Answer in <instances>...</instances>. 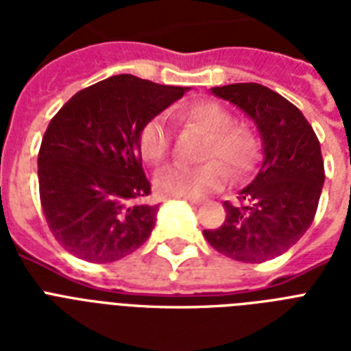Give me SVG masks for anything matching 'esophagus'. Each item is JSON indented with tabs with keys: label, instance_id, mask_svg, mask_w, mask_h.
Masks as SVG:
<instances>
[{
	"label": "esophagus",
	"instance_id": "1",
	"mask_svg": "<svg viewBox=\"0 0 351 351\" xmlns=\"http://www.w3.org/2000/svg\"><path fill=\"white\" fill-rule=\"evenodd\" d=\"M182 200H186V202H189L191 206H200V200H198V198H182Z\"/></svg>",
	"mask_w": 351,
	"mask_h": 351
}]
</instances>
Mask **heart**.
I'll list each match as a JSON object with an SVG mask.
<instances>
[{
  "label": "heart",
  "mask_w": 351,
  "mask_h": 351,
  "mask_svg": "<svg viewBox=\"0 0 351 351\" xmlns=\"http://www.w3.org/2000/svg\"><path fill=\"white\" fill-rule=\"evenodd\" d=\"M182 118L202 129L206 134L202 158L206 164L197 167L175 165L154 178V187L164 197L198 198L204 193L217 191L231 175H245L258 158V138L251 129L234 125V117L217 101L193 104L182 111ZM169 123L165 117L151 118L138 134V151L147 164H162L171 151Z\"/></svg>",
  "instance_id": "b5f03b06"
}]
</instances>
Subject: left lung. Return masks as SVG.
<instances>
[{"label":"left lung","mask_w":351,"mask_h":351,"mask_svg":"<svg viewBox=\"0 0 351 351\" xmlns=\"http://www.w3.org/2000/svg\"><path fill=\"white\" fill-rule=\"evenodd\" d=\"M213 95L234 104L256 123L264 162L239 204L226 200V220L204 230L215 250L233 261H271L308 231L315 219L324 184L321 143L304 114L261 84L215 87Z\"/></svg>","instance_id":"8db88e82"}]
</instances>
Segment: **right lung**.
<instances>
[{
	"label": "right lung",
	"mask_w": 351,
	"mask_h": 351,
	"mask_svg": "<svg viewBox=\"0 0 351 351\" xmlns=\"http://www.w3.org/2000/svg\"><path fill=\"white\" fill-rule=\"evenodd\" d=\"M187 87L118 74L71 98L47 127L38 153L41 209L54 239L82 261L106 264L149 239L158 206L138 134Z\"/></svg>",
	"instance_id": "1"
}]
</instances>
